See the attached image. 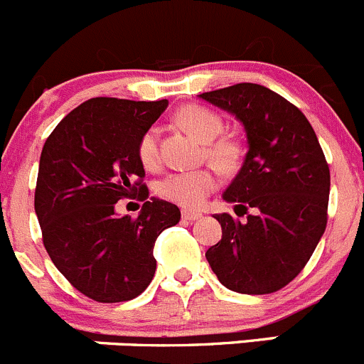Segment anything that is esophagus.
I'll use <instances>...</instances> for the list:
<instances>
[{"label":"esophagus","mask_w":364,"mask_h":364,"mask_svg":"<svg viewBox=\"0 0 364 364\" xmlns=\"http://www.w3.org/2000/svg\"><path fill=\"white\" fill-rule=\"evenodd\" d=\"M200 218H201L200 212H194V210H182V219H183V221L193 223V221H196V219H200Z\"/></svg>","instance_id":"esophagus-1"}]
</instances>
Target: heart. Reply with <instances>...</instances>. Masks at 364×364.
Instances as JSON below:
<instances>
[{"instance_id":"1","label":"heart","mask_w":364,"mask_h":364,"mask_svg":"<svg viewBox=\"0 0 364 364\" xmlns=\"http://www.w3.org/2000/svg\"><path fill=\"white\" fill-rule=\"evenodd\" d=\"M178 124L187 132L207 145V156L221 170H232L239 163V145L232 139H218L223 131V120L218 113L203 106H186L177 113ZM138 157L145 168H156L159 163V132L150 127L138 143ZM218 187V175L208 168L170 173L157 183L161 198L181 207H200L205 198Z\"/></svg>"}]
</instances>
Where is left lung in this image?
I'll list each match as a JSON object with an SVG mask.
<instances>
[{
  "label": "left lung",
  "mask_w": 364,
  "mask_h": 364,
  "mask_svg": "<svg viewBox=\"0 0 364 364\" xmlns=\"http://www.w3.org/2000/svg\"><path fill=\"white\" fill-rule=\"evenodd\" d=\"M242 124L247 154L223 200L247 221L215 214L223 237L205 253L226 289L260 296L289 285L326 232L329 166L308 118L255 82L198 95Z\"/></svg>",
  "instance_id": "obj_1"
}]
</instances>
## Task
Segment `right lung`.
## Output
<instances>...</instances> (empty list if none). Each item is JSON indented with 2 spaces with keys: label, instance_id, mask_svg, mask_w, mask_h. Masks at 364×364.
<instances>
[{
  "label": "right lung",
  "instance_id": "add662e5",
  "mask_svg": "<svg viewBox=\"0 0 364 364\" xmlns=\"http://www.w3.org/2000/svg\"><path fill=\"white\" fill-rule=\"evenodd\" d=\"M166 107V99L95 97L72 109L42 149L35 212L44 246L74 289L97 303L138 297L156 274V239L181 221L177 205L159 198L136 219L114 210L138 191L149 198L138 143Z\"/></svg>",
  "mask_w": 364,
  "mask_h": 364
}]
</instances>
